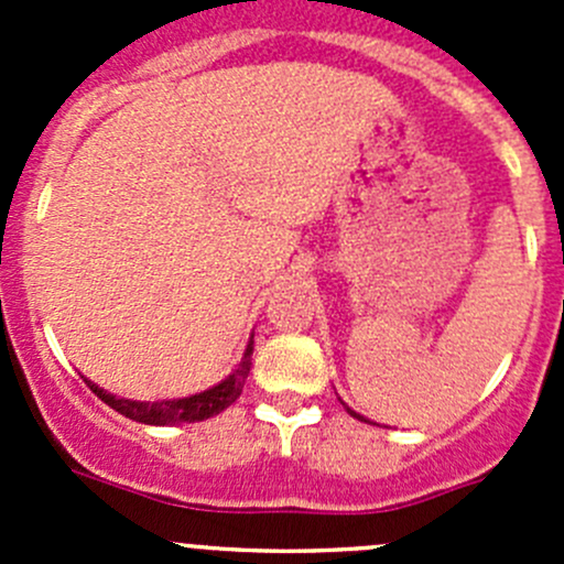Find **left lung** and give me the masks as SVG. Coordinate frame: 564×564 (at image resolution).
<instances>
[{"label":"left lung","instance_id":"obj_1","mask_svg":"<svg viewBox=\"0 0 564 564\" xmlns=\"http://www.w3.org/2000/svg\"><path fill=\"white\" fill-rule=\"evenodd\" d=\"M346 412H349V414H351V417H357V420H362V423H371V420H366V417H362V414H357V412H351V409H349V406H346Z\"/></svg>","mask_w":564,"mask_h":564}]
</instances>
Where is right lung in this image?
Listing matches in <instances>:
<instances>
[{
	"label": "right lung",
	"mask_w": 564,
	"mask_h": 564,
	"mask_svg": "<svg viewBox=\"0 0 564 564\" xmlns=\"http://www.w3.org/2000/svg\"><path fill=\"white\" fill-rule=\"evenodd\" d=\"M250 355H253V346H248L242 362L224 379V382L198 392V395L176 398V401H155V403L124 401V398H117L111 395V392H106L104 388H98V384L93 382L87 384L100 401L108 403L111 409H117V412L124 414V417L135 420V423H144V425L198 423V420H207V417H215V414H220L224 409H229L237 398H240V392L246 388V379L250 373Z\"/></svg>",
	"instance_id": "1"
}]
</instances>
